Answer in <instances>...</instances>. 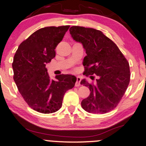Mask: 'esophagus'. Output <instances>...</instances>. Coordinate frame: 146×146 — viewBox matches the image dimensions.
Here are the masks:
<instances>
[{"instance_id": "esophagus-1", "label": "esophagus", "mask_w": 146, "mask_h": 146, "mask_svg": "<svg viewBox=\"0 0 146 146\" xmlns=\"http://www.w3.org/2000/svg\"><path fill=\"white\" fill-rule=\"evenodd\" d=\"M80 82H81V78L79 76H76V83H75V86H80Z\"/></svg>"}]
</instances>
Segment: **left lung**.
Returning a JSON list of instances; mask_svg holds the SVG:
<instances>
[{"label": "left lung", "mask_w": 146, "mask_h": 146, "mask_svg": "<svg viewBox=\"0 0 146 146\" xmlns=\"http://www.w3.org/2000/svg\"><path fill=\"white\" fill-rule=\"evenodd\" d=\"M70 34L83 44L84 74L97 75L96 83L83 79L81 84L89 88L90 95L82 101L86 112L105 114L115 109L125 94L130 82V69L127 60L116 44L99 30L73 26ZM94 76H91V79Z\"/></svg>", "instance_id": "left-lung-1"}]
</instances>
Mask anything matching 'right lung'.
I'll return each mask as SVG.
<instances>
[{
	"label": "right lung",
	"instance_id": "add662e5",
	"mask_svg": "<svg viewBox=\"0 0 146 146\" xmlns=\"http://www.w3.org/2000/svg\"><path fill=\"white\" fill-rule=\"evenodd\" d=\"M69 28L67 25L40 29L22 41L15 54V82L28 106L40 113L60 109L64 94L76 82L74 76L63 74L50 80L46 67L55 58V49Z\"/></svg>",
	"mask_w": 146,
	"mask_h": 146
}]
</instances>
